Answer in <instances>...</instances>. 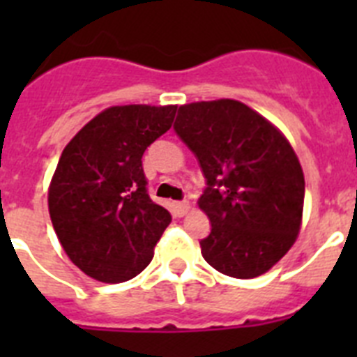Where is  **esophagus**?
<instances>
[{
  "mask_svg": "<svg viewBox=\"0 0 357 357\" xmlns=\"http://www.w3.org/2000/svg\"><path fill=\"white\" fill-rule=\"evenodd\" d=\"M189 211V202H173V213L176 216H184L185 213Z\"/></svg>",
  "mask_w": 357,
  "mask_h": 357,
  "instance_id": "esophagus-1",
  "label": "esophagus"
}]
</instances>
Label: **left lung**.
<instances>
[{"mask_svg":"<svg viewBox=\"0 0 357 357\" xmlns=\"http://www.w3.org/2000/svg\"><path fill=\"white\" fill-rule=\"evenodd\" d=\"M176 135L193 151L211 222L204 259L236 279L263 275L291 248L304 209V173L272 123L236 100L182 105Z\"/></svg>","mask_w":357,"mask_h":357,"instance_id":"8db88e82","label":"left lung"}]
</instances>
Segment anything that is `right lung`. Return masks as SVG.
I'll list each match as a JSON object with an SVG mask.
<instances>
[{"instance_id": "obj_1", "label": "right lung", "mask_w": 357, "mask_h": 357, "mask_svg": "<svg viewBox=\"0 0 357 357\" xmlns=\"http://www.w3.org/2000/svg\"><path fill=\"white\" fill-rule=\"evenodd\" d=\"M176 105L110 107L62 151L48 191L59 241L82 272L102 282L141 273L172 214L148 195L143 153L168 132Z\"/></svg>"}]
</instances>
